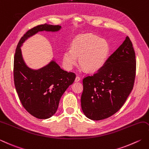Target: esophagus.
Wrapping results in <instances>:
<instances>
[{"label": "esophagus", "mask_w": 149, "mask_h": 149, "mask_svg": "<svg viewBox=\"0 0 149 149\" xmlns=\"http://www.w3.org/2000/svg\"><path fill=\"white\" fill-rule=\"evenodd\" d=\"M80 81V77L78 76V75H77L76 77H75V82H78V81Z\"/></svg>", "instance_id": "34e87169"}]
</instances>
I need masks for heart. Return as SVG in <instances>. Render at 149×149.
<instances>
[{"label": "heart", "mask_w": 149, "mask_h": 149, "mask_svg": "<svg viewBox=\"0 0 149 149\" xmlns=\"http://www.w3.org/2000/svg\"><path fill=\"white\" fill-rule=\"evenodd\" d=\"M109 45L106 40L91 33L83 34L73 40L71 49L65 51L63 63L68 69L79 64L87 71L94 72L101 68L107 59Z\"/></svg>", "instance_id": "b5f03b06"}]
</instances>
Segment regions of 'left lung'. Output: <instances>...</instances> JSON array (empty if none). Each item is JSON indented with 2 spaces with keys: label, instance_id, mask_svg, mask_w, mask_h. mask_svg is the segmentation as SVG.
Wrapping results in <instances>:
<instances>
[{
  "label": "left lung",
  "instance_id": "obj_1",
  "mask_svg": "<svg viewBox=\"0 0 149 149\" xmlns=\"http://www.w3.org/2000/svg\"><path fill=\"white\" fill-rule=\"evenodd\" d=\"M136 71V54L127 36L101 68L83 78L81 102L84 115L98 121L117 112L133 89Z\"/></svg>",
  "mask_w": 149,
  "mask_h": 149
}]
</instances>
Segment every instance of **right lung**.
Here are the masks:
<instances>
[{"label":"right lung","mask_w":149,"mask_h":149,"mask_svg":"<svg viewBox=\"0 0 149 149\" xmlns=\"http://www.w3.org/2000/svg\"><path fill=\"white\" fill-rule=\"evenodd\" d=\"M59 25L40 24L32 28L23 36L17 46L13 62V79L19 100L26 111L38 119H48L56 112L64 92L75 79V73L61 69L52 61L38 70L26 66L20 46L26 39L40 31H56Z\"/></svg>","instance_id":"right-lung-1"}]
</instances>
